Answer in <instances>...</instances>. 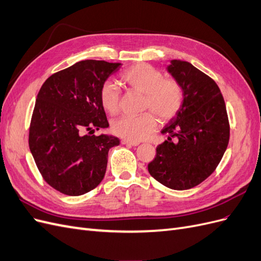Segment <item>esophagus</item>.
<instances>
[{"label": "esophagus", "mask_w": 261, "mask_h": 261, "mask_svg": "<svg viewBox=\"0 0 261 261\" xmlns=\"http://www.w3.org/2000/svg\"><path fill=\"white\" fill-rule=\"evenodd\" d=\"M122 144L127 145V146H138L139 145L138 141H133V140H128V139H123Z\"/></svg>", "instance_id": "34e87169"}]
</instances>
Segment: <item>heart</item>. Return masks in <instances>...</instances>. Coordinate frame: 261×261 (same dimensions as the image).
<instances>
[{"mask_svg": "<svg viewBox=\"0 0 261 261\" xmlns=\"http://www.w3.org/2000/svg\"><path fill=\"white\" fill-rule=\"evenodd\" d=\"M123 82L130 89L144 93L143 108L151 110L162 122L174 118L184 103V90L180 84L171 78H164L160 69L146 63L133 65L122 73ZM101 106L110 114H116L121 108V90L115 82L109 80L99 90ZM156 126L151 112L138 116H121L112 122V132L116 136L138 141L145 139Z\"/></svg>", "mask_w": 261, "mask_h": 261, "instance_id": "heart-1", "label": "heart"}]
</instances>
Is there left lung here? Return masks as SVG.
Masks as SVG:
<instances>
[{
  "mask_svg": "<svg viewBox=\"0 0 261 261\" xmlns=\"http://www.w3.org/2000/svg\"><path fill=\"white\" fill-rule=\"evenodd\" d=\"M167 69L183 87L184 103L161 130L169 137L156 147L148 171L162 185L184 191L217 169L227 148L230 124L223 96L212 78L180 60L171 61Z\"/></svg>",
  "mask_w": 261,
  "mask_h": 261,
  "instance_id": "obj_1",
  "label": "left lung"
}]
</instances>
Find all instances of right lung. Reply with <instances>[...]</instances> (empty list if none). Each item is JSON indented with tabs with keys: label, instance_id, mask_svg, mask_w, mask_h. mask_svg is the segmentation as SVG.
<instances>
[{
	"label": "right lung",
	"instance_id": "add662e5",
	"mask_svg": "<svg viewBox=\"0 0 261 261\" xmlns=\"http://www.w3.org/2000/svg\"><path fill=\"white\" fill-rule=\"evenodd\" d=\"M121 65L77 62L51 75L39 90L29 148L43 179L62 194L81 196L96 188L105 177L110 148L120 145L117 137L92 134L109 127L99 90Z\"/></svg>",
	"mask_w": 261,
	"mask_h": 261
}]
</instances>
